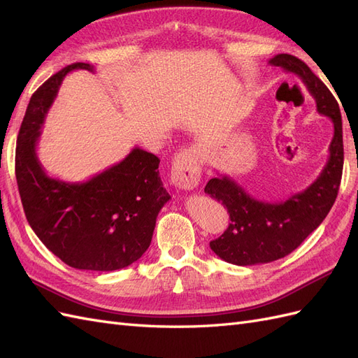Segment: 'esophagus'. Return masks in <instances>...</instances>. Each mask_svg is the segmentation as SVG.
<instances>
[{"label": "esophagus", "instance_id": "obj_1", "mask_svg": "<svg viewBox=\"0 0 358 358\" xmlns=\"http://www.w3.org/2000/svg\"><path fill=\"white\" fill-rule=\"evenodd\" d=\"M200 152L196 148L183 149L173 159L171 183L182 189H194L200 182Z\"/></svg>", "mask_w": 358, "mask_h": 358}]
</instances>
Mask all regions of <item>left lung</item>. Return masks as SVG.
<instances>
[{
    "mask_svg": "<svg viewBox=\"0 0 358 358\" xmlns=\"http://www.w3.org/2000/svg\"><path fill=\"white\" fill-rule=\"evenodd\" d=\"M268 62L299 76L315 99L318 112L331 119L334 134L329 161L318 179L285 201H258L229 176L208 182L204 192L225 206L231 221L224 234L210 242V249L224 262L237 266L270 263L294 251L330 212L342 179L343 138L338 101L301 59L279 53Z\"/></svg>",
    "mask_w": 358,
    "mask_h": 358,
    "instance_id": "obj_1",
    "label": "left lung"
}]
</instances>
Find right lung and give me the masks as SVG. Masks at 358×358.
<instances>
[{
	"label": "right lung",
	"instance_id": "1",
	"mask_svg": "<svg viewBox=\"0 0 358 358\" xmlns=\"http://www.w3.org/2000/svg\"><path fill=\"white\" fill-rule=\"evenodd\" d=\"M73 70L94 67L71 64L31 96L17 134V188L31 229L50 252L74 268L112 272L146 252L170 196L159 178V158L140 148L86 182L46 175L36 152L40 128L62 79Z\"/></svg>",
	"mask_w": 358,
	"mask_h": 358
}]
</instances>
